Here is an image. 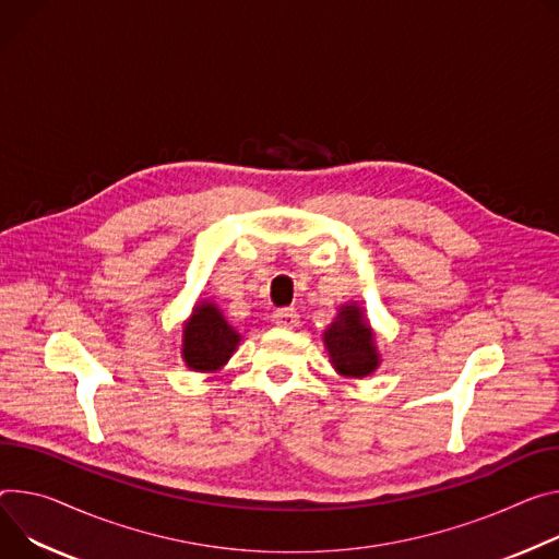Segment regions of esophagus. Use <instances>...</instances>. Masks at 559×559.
<instances>
[{"label": "esophagus", "mask_w": 559, "mask_h": 559, "mask_svg": "<svg viewBox=\"0 0 559 559\" xmlns=\"http://www.w3.org/2000/svg\"><path fill=\"white\" fill-rule=\"evenodd\" d=\"M274 323L278 328H285V330H294L298 325V312L292 310V308H283L278 312H274Z\"/></svg>", "instance_id": "esophagus-1"}]
</instances>
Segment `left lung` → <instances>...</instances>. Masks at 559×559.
<instances>
[{"mask_svg": "<svg viewBox=\"0 0 559 559\" xmlns=\"http://www.w3.org/2000/svg\"><path fill=\"white\" fill-rule=\"evenodd\" d=\"M323 345L338 377L364 379L381 366L377 334L357 300L338 306L334 321L323 330Z\"/></svg>", "mask_w": 559, "mask_h": 559, "instance_id": "8db88e82", "label": "left lung"}]
</instances>
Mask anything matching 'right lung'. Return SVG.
<instances>
[{"mask_svg": "<svg viewBox=\"0 0 559 559\" xmlns=\"http://www.w3.org/2000/svg\"><path fill=\"white\" fill-rule=\"evenodd\" d=\"M240 341V332L229 325L216 302L198 298L189 319L182 323L180 357L189 370L214 374L227 366Z\"/></svg>", "mask_w": 559, "mask_h": 559, "instance_id": "right-lung-1", "label": "right lung"}]
</instances>
